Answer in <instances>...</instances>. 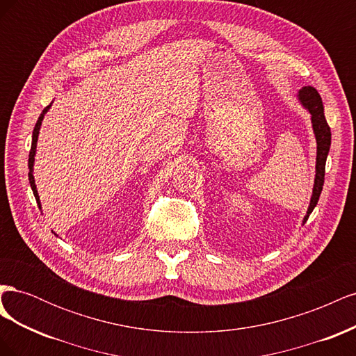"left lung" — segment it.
<instances>
[{
    "mask_svg": "<svg viewBox=\"0 0 356 356\" xmlns=\"http://www.w3.org/2000/svg\"><path fill=\"white\" fill-rule=\"evenodd\" d=\"M298 102L305 106V108L310 114L312 127H314V134L316 139V166H315V184L314 190H312V197L307 212L303 218V224L307 221L309 215L315 209L318 204L322 186H324V177H325V161L330 152L331 145V131L327 123V118L324 115V105H322V99L318 93V90L312 86H305L298 90Z\"/></svg>",
    "mask_w": 356,
    "mask_h": 356,
    "instance_id": "left-lung-1",
    "label": "left lung"
}]
</instances>
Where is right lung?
I'll use <instances>...</instances> for the list:
<instances>
[{"instance_id":"obj_1","label":"right lung","mask_w":356,"mask_h":356,"mask_svg":"<svg viewBox=\"0 0 356 356\" xmlns=\"http://www.w3.org/2000/svg\"><path fill=\"white\" fill-rule=\"evenodd\" d=\"M50 105H47L44 110H42V113L40 114L38 120L35 123V127H34V132H32V145H31V152H29V160H28V168H29V184H31V188H32V193H34L35 196V200L38 203V208L41 209V202H40V196H38V191H37V186H35V179H34V161H35V153H37V141H38V134H40V129H41V123H42V118H44L46 113L50 110ZM55 233V232H53ZM56 234V233H55ZM58 236V234H56Z\"/></svg>"}]
</instances>
